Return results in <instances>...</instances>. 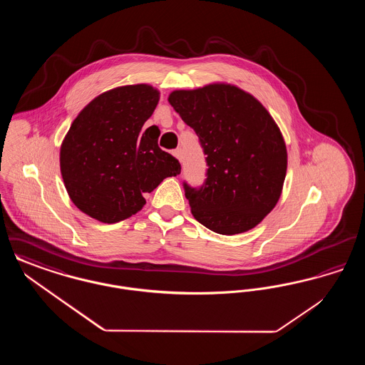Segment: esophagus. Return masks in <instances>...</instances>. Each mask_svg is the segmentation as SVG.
I'll return each mask as SVG.
<instances>
[{"label":"esophagus","instance_id":"34e87169","mask_svg":"<svg viewBox=\"0 0 365 365\" xmlns=\"http://www.w3.org/2000/svg\"><path fill=\"white\" fill-rule=\"evenodd\" d=\"M174 156L179 160V161H182V149H175L174 150Z\"/></svg>","mask_w":365,"mask_h":365}]
</instances>
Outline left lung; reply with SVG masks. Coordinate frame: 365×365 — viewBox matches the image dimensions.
<instances>
[{"label": "left lung", "mask_w": 365, "mask_h": 365, "mask_svg": "<svg viewBox=\"0 0 365 365\" xmlns=\"http://www.w3.org/2000/svg\"><path fill=\"white\" fill-rule=\"evenodd\" d=\"M168 101L207 156L204 183L183 182L194 219L223 235L257 226L277 205L286 176L277 123L253 96L231 85L176 90Z\"/></svg>", "instance_id": "obj_1"}]
</instances>
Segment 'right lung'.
<instances>
[{"mask_svg":"<svg viewBox=\"0 0 365 365\" xmlns=\"http://www.w3.org/2000/svg\"><path fill=\"white\" fill-rule=\"evenodd\" d=\"M158 91L123 86L94 98L71 124L60 150V168L72 202L103 223H118L145 205L143 194L168 176L179 161L158 148L156 130H145Z\"/></svg>","mask_w":365,"mask_h":365,"instance_id":"right-lung-1","label":"right lung"}]
</instances>
